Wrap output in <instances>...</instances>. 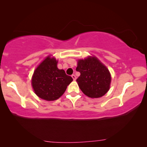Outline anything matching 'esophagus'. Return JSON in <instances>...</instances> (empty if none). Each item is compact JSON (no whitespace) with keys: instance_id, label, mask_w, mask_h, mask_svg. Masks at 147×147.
<instances>
[{"instance_id":"esophagus-1","label":"esophagus","mask_w":147,"mask_h":147,"mask_svg":"<svg viewBox=\"0 0 147 147\" xmlns=\"http://www.w3.org/2000/svg\"><path fill=\"white\" fill-rule=\"evenodd\" d=\"M71 77H72V78H73L74 80H76V76L74 75V74H73V75L71 76Z\"/></svg>"}]
</instances>
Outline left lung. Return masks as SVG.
<instances>
[{
  "label": "left lung",
  "mask_w": 147,
  "mask_h": 147,
  "mask_svg": "<svg viewBox=\"0 0 147 147\" xmlns=\"http://www.w3.org/2000/svg\"><path fill=\"white\" fill-rule=\"evenodd\" d=\"M76 71L80 73L76 80L78 86L88 97H102L109 90L111 82L109 70L96 57L79 60Z\"/></svg>",
  "instance_id": "obj_1"
}]
</instances>
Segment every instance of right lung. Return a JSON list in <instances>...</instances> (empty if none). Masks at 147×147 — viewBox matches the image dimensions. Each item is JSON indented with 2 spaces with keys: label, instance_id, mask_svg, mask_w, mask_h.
I'll return each mask as SVG.
<instances>
[{
  "label": "right lung",
  "instance_id": "obj_1",
  "mask_svg": "<svg viewBox=\"0 0 147 147\" xmlns=\"http://www.w3.org/2000/svg\"><path fill=\"white\" fill-rule=\"evenodd\" d=\"M57 61L49 56L36 68L32 78L35 94L42 99L53 101L63 95L67 86L73 81L63 69L57 67Z\"/></svg>",
  "mask_w": 147,
  "mask_h": 147
}]
</instances>
